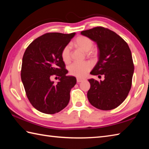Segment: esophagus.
Returning <instances> with one entry per match:
<instances>
[{"instance_id":"1","label":"esophagus","mask_w":149,"mask_h":149,"mask_svg":"<svg viewBox=\"0 0 149 149\" xmlns=\"http://www.w3.org/2000/svg\"><path fill=\"white\" fill-rule=\"evenodd\" d=\"M85 79L83 78H77V83H81V82H83Z\"/></svg>"}]
</instances>
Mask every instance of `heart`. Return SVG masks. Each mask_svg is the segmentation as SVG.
Instances as JSON below:
<instances>
[{"mask_svg": "<svg viewBox=\"0 0 149 149\" xmlns=\"http://www.w3.org/2000/svg\"><path fill=\"white\" fill-rule=\"evenodd\" d=\"M74 45L78 48L81 49L84 52H86L88 56H93L96 54L95 50L93 49V42L90 38L79 36L74 41ZM63 61L65 63H68L70 61V46L66 45L63 49L61 52ZM91 68L89 62H74L69 66V72L73 75L76 77H83L87 74Z\"/></svg>", "mask_w": 149, "mask_h": 149, "instance_id": "1", "label": "heart"}]
</instances>
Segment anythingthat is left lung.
I'll use <instances>...</instances> for the list:
<instances>
[{
    "mask_svg": "<svg viewBox=\"0 0 149 149\" xmlns=\"http://www.w3.org/2000/svg\"><path fill=\"white\" fill-rule=\"evenodd\" d=\"M81 34L95 42L99 49V60L90 74L104 76V81L88 79V100L97 109H115L125 100L131 88L134 64L131 50L121 37L106 28L94 27Z\"/></svg>",
    "mask_w": 149,
    "mask_h": 149,
    "instance_id": "1",
    "label": "left lung"
}]
</instances>
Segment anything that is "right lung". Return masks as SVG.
Here are the masks:
<instances>
[{"label":"right lung","mask_w":149,"mask_h":149,"mask_svg":"<svg viewBox=\"0 0 149 149\" xmlns=\"http://www.w3.org/2000/svg\"><path fill=\"white\" fill-rule=\"evenodd\" d=\"M75 33H46L28 46L22 58L21 79L27 97L34 108L46 114L59 112L68 105L76 78L68 70L61 52ZM58 76L57 84L52 78Z\"/></svg>","instance_id":"obj_1"}]
</instances>
